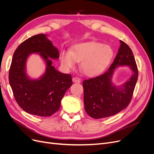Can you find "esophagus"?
<instances>
[{
    "mask_svg": "<svg viewBox=\"0 0 154 154\" xmlns=\"http://www.w3.org/2000/svg\"><path fill=\"white\" fill-rule=\"evenodd\" d=\"M81 81L80 78H79L78 77H73L72 78V82L74 83H80Z\"/></svg>",
    "mask_w": 154,
    "mask_h": 154,
    "instance_id": "34e87169",
    "label": "esophagus"
}]
</instances>
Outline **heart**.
I'll list each match as a JSON object with an SVG mask.
<instances>
[{"mask_svg": "<svg viewBox=\"0 0 154 154\" xmlns=\"http://www.w3.org/2000/svg\"><path fill=\"white\" fill-rule=\"evenodd\" d=\"M114 55L110 45L97 42H89L74 45L71 52L62 51L60 60L66 68H73L76 62H80V67L87 76H95L108 66Z\"/></svg>", "mask_w": 154, "mask_h": 154, "instance_id": "b5f03b06", "label": "heart"}]
</instances>
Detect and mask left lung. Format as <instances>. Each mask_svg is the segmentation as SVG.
Instances as JSON below:
<instances>
[{"mask_svg": "<svg viewBox=\"0 0 154 154\" xmlns=\"http://www.w3.org/2000/svg\"><path fill=\"white\" fill-rule=\"evenodd\" d=\"M120 43L118 53L109 69L100 76L83 82L85 110L92 118H104L118 114L132 100L138 78L137 67L131 49L124 42L120 40ZM124 65L132 70V76L123 85L116 86L111 82L114 70Z\"/></svg>", "mask_w": 154, "mask_h": 154, "instance_id": "obj_1", "label": "left lung"}]
</instances>
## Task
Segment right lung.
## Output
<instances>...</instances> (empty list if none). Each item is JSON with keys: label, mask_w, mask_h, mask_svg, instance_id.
Masks as SVG:
<instances>
[{"label": "right lung", "mask_w": 154, "mask_h": 154, "mask_svg": "<svg viewBox=\"0 0 154 154\" xmlns=\"http://www.w3.org/2000/svg\"><path fill=\"white\" fill-rule=\"evenodd\" d=\"M39 54L46 69L38 79H31L26 73V62L31 54ZM59 58V51L47 35L32 36L20 44L13 54L9 71V82L16 101L26 112L50 116L57 112L61 100L72 84L71 74L58 71L51 59Z\"/></svg>", "instance_id": "right-lung-1"}]
</instances>
